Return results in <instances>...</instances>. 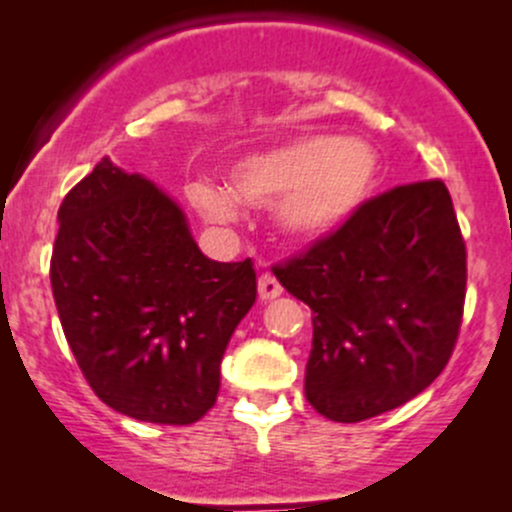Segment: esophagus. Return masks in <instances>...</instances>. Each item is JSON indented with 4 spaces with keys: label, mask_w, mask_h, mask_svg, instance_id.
Returning a JSON list of instances; mask_svg holds the SVG:
<instances>
[{
    "label": "esophagus",
    "mask_w": 512,
    "mask_h": 512,
    "mask_svg": "<svg viewBox=\"0 0 512 512\" xmlns=\"http://www.w3.org/2000/svg\"><path fill=\"white\" fill-rule=\"evenodd\" d=\"M257 292H260V299H275L282 294V285L277 282L275 275L265 272V275H260V280H257Z\"/></svg>",
    "instance_id": "34e87169"
}]
</instances>
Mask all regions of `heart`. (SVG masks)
Returning <instances> with one entry per match:
<instances>
[{
	"instance_id": "1",
	"label": "heart",
	"mask_w": 512,
	"mask_h": 512,
	"mask_svg": "<svg viewBox=\"0 0 512 512\" xmlns=\"http://www.w3.org/2000/svg\"><path fill=\"white\" fill-rule=\"evenodd\" d=\"M379 178V160L366 143L339 136H302L250 153L230 168V188L193 180L188 198L213 223L237 218V198L277 205L289 235L314 240L342 227L366 203Z\"/></svg>"
}]
</instances>
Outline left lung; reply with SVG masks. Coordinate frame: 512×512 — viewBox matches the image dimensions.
<instances>
[{
  "label": "left lung",
  "mask_w": 512,
  "mask_h": 512,
  "mask_svg": "<svg viewBox=\"0 0 512 512\" xmlns=\"http://www.w3.org/2000/svg\"><path fill=\"white\" fill-rule=\"evenodd\" d=\"M466 242L443 180L396 185L275 267L312 309L304 394L329 421L374 418L421 394L451 359Z\"/></svg>",
  "instance_id": "1"
}]
</instances>
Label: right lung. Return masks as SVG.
<instances>
[{"label": "right lung", "mask_w": 512, "mask_h": 512, "mask_svg": "<svg viewBox=\"0 0 512 512\" xmlns=\"http://www.w3.org/2000/svg\"><path fill=\"white\" fill-rule=\"evenodd\" d=\"M51 289L98 399L138 421L188 426L218 399L257 275L250 257L208 260L168 195L103 158L59 208Z\"/></svg>", "instance_id": "obj_1"}]
</instances>
